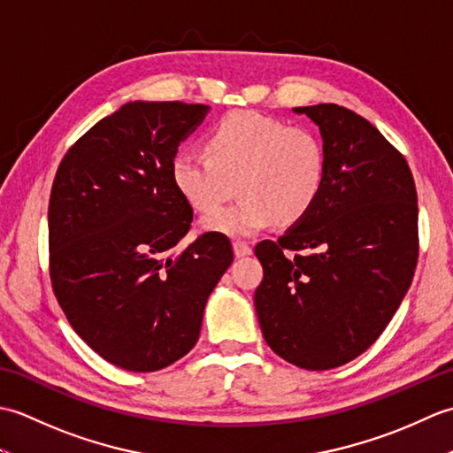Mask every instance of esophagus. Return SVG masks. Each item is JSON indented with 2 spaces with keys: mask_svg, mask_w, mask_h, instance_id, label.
<instances>
[{
  "mask_svg": "<svg viewBox=\"0 0 453 453\" xmlns=\"http://www.w3.org/2000/svg\"><path fill=\"white\" fill-rule=\"evenodd\" d=\"M234 251H235V257H247V255L253 253V247L249 245L247 242H235Z\"/></svg>",
  "mask_w": 453,
  "mask_h": 453,
  "instance_id": "1",
  "label": "esophagus"
}]
</instances>
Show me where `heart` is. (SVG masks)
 <instances>
[{
	"label": "heart",
	"mask_w": 453,
	"mask_h": 453,
	"mask_svg": "<svg viewBox=\"0 0 453 453\" xmlns=\"http://www.w3.org/2000/svg\"><path fill=\"white\" fill-rule=\"evenodd\" d=\"M326 153L307 128L288 127L253 111L232 112L208 134L206 151L185 148L171 159V180L188 204L209 211L239 180L242 198L210 212L202 227L245 237L273 226L303 219L321 196Z\"/></svg>",
	"instance_id": "obj_1"
}]
</instances>
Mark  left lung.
I'll list each match as a JSON object with an SVG mask.
<instances>
[{"label":"left lung","mask_w":453,"mask_h":453,"mask_svg":"<svg viewBox=\"0 0 453 453\" xmlns=\"http://www.w3.org/2000/svg\"><path fill=\"white\" fill-rule=\"evenodd\" d=\"M319 127L321 196L278 242L255 255V307L266 344L303 370H331L378 341L418 261L415 179L381 132L339 104L297 107Z\"/></svg>","instance_id":"obj_1"}]
</instances>
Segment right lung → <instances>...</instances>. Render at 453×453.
<instances>
[{"label": "right lung", "instance_id": "right-lung-1", "mask_svg": "<svg viewBox=\"0 0 453 453\" xmlns=\"http://www.w3.org/2000/svg\"><path fill=\"white\" fill-rule=\"evenodd\" d=\"M206 104L127 103L67 150L48 204L50 280L67 321L101 358L156 372L196 344L210 292L234 263L224 234L185 249L192 206L171 180Z\"/></svg>", "mask_w": 453, "mask_h": 453}]
</instances>
